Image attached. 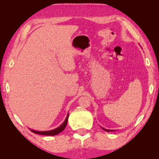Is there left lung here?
Masks as SVG:
<instances>
[{"mask_svg":"<svg viewBox=\"0 0 159 159\" xmlns=\"http://www.w3.org/2000/svg\"><path fill=\"white\" fill-rule=\"evenodd\" d=\"M102 129H104V130H106V131H113V130H107V129H104V128H102Z\"/></svg>","mask_w":159,"mask_h":159,"instance_id":"left-lung-1","label":"left lung"}]
</instances>
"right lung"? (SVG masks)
Wrapping results in <instances>:
<instances>
[{"label": "right lung", "mask_w": 159, "mask_h": 159, "mask_svg": "<svg viewBox=\"0 0 159 159\" xmlns=\"http://www.w3.org/2000/svg\"><path fill=\"white\" fill-rule=\"evenodd\" d=\"M68 118H69V114H67L66 119L64 120V121L63 122L62 124H61L60 127L54 129V130H48V131H37V130H31L34 133L43 134V135H51V136L56 135V134H57L59 133H60L61 132H62L64 130V128H66L67 121H68Z\"/></svg>", "instance_id": "1"}]
</instances>
